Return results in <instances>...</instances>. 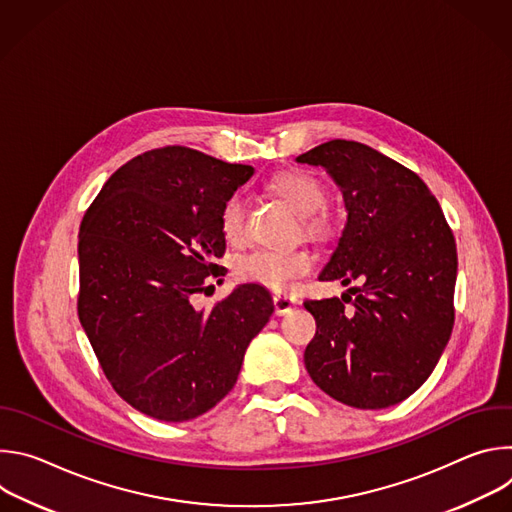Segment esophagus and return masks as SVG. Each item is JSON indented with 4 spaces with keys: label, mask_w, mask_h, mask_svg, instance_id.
Masks as SVG:
<instances>
[{
    "label": "esophagus",
    "mask_w": 512,
    "mask_h": 512,
    "mask_svg": "<svg viewBox=\"0 0 512 512\" xmlns=\"http://www.w3.org/2000/svg\"><path fill=\"white\" fill-rule=\"evenodd\" d=\"M296 304H298L296 298L281 296V294L273 296V308H275V314H277V316H283V314H287L289 310H294Z\"/></svg>",
    "instance_id": "34e87169"
}]
</instances>
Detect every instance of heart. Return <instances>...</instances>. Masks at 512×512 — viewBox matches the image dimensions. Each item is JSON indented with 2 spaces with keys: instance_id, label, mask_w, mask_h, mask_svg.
Returning a JSON list of instances; mask_svg holds the SVG:
<instances>
[{
  "instance_id": "1",
  "label": "heart",
  "mask_w": 512,
  "mask_h": 512,
  "mask_svg": "<svg viewBox=\"0 0 512 512\" xmlns=\"http://www.w3.org/2000/svg\"><path fill=\"white\" fill-rule=\"evenodd\" d=\"M273 194L283 198L300 216H308V231L322 233L326 229V216L316 214L324 208L326 192L318 178L306 172H285L269 182ZM247 202L243 194H231L221 210V231L229 241H241L245 235ZM314 267V255L306 249L271 251L257 249L237 263V275L243 281L263 285L273 291H289L300 277L308 275Z\"/></svg>"
}]
</instances>
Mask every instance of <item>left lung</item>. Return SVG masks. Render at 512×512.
Returning a JSON list of instances; mask_svg holds the SVG:
<instances>
[{
	"label": "left lung",
	"instance_id": "1",
	"mask_svg": "<svg viewBox=\"0 0 512 512\" xmlns=\"http://www.w3.org/2000/svg\"><path fill=\"white\" fill-rule=\"evenodd\" d=\"M296 162L324 168L348 214L318 279L360 283L342 300L304 302L316 318L306 369L344 405H397L427 381L450 340L458 273L454 235L425 182L369 145L332 139Z\"/></svg>",
	"mask_w": 512,
	"mask_h": 512
}]
</instances>
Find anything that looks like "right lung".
I'll list each match as a JSON object with an SVG mask.
<instances>
[{
    "label": "right lung",
    "instance_id": "right-lung-1",
    "mask_svg": "<svg viewBox=\"0 0 512 512\" xmlns=\"http://www.w3.org/2000/svg\"><path fill=\"white\" fill-rule=\"evenodd\" d=\"M253 172L168 145L121 166L83 216L79 320L117 395L154 419L212 409L273 314L257 283L194 306L210 273H223V204Z\"/></svg>",
    "mask_w": 512,
    "mask_h": 512
}]
</instances>
